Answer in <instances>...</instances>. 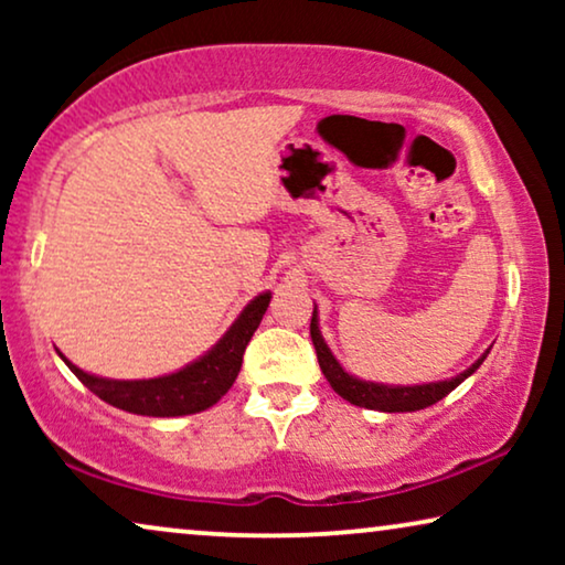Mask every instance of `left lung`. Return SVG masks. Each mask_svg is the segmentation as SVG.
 Returning a JSON list of instances; mask_svg holds the SVG:
<instances>
[{
    "mask_svg": "<svg viewBox=\"0 0 565 565\" xmlns=\"http://www.w3.org/2000/svg\"><path fill=\"white\" fill-rule=\"evenodd\" d=\"M311 339L316 347V354H319L321 373L327 377L331 388H334L344 401H350L354 406L373 408V412H385V414H404V412H419V408H427L437 401H443L447 393H452L458 385L476 373L478 367L483 365V360L489 358L491 350H486L481 358H478L468 370H462L460 375L447 377V381H435V383H422V385H388V383H373L362 381V377L347 373L342 362L334 358V352L329 350L327 339H323L319 329V311L313 306L311 316Z\"/></svg>",
    "mask_w": 565,
    "mask_h": 565,
    "instance_id": "obj_1",
    "label": "left lung"
}]
</instances>
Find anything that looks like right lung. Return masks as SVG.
I'll return each instance as SVG.
<instances>
[{
    "label": "right lung",
    "instance_id": "obj_1",
    "mask_svg": "<svg viewBox=\"0 0 565 565\" xmlns=\"http://www.w3.org/2000/svg\"><path fill=\"white\" fill-rule=\"evenodd\" d=\"M273 292L265 290L244 306L226 334L207 350L203 358L192 360L174 373L159 377H143V381H115L95 373H84L74 362H68L58 350V358L66 367L87 385V388L115 408L141 416H188L211 408L226 396L234 385L238 370H242L244 350L257 331L262 316H265Z\"/></svg>",
    "mask_w": 565,
    "mask_h": 565
}]
</instances>
